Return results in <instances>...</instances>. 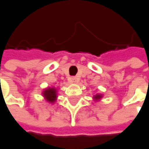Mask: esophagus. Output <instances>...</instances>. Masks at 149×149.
Masks as SVG:
<instances>
[{
	"instance_id": "34e87169",
	"label": "esophagus",
	"mask_w": 149,
	"mask_h": 149,
	"mask_svg": "<svg viewBox=\"0 0 149 149\" xmlns=\"http://www.w3.org/2000/svg\"><path fill=\"white\" fill-rule=\"evenodd\" d=\"M70 82H76V81H77V77H70L69 79Z\"/></svg>"
}]
</instances>
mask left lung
Masks as SVG:
<instances>
[{
	"mask_svg": "<svg viewBox=\"0 0 149 149\" xmlns=\"http://www.w3.org/2000/svg\"><path fill=\"white\" fill-rule=\"evenodd\" d=\"M101 97H102V95H95V96H94V99H95V100H99Z\"/></svg>",
	"mask_w": 149,
	"mask_h": 149,
	"instance_id": "8db88e82",
	"label": "left lung"
}]
</instances>
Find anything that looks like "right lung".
I'll list each match as a JSON object with an SVG mask.
<instances>
[{
  "mask_svg": "<svg viewBox=\"0 0 149 149\" xmlns=\"http://www.w3.org/2000/svg\"><path fill=\"white\" fill-rule=\"evenodd\" d=\"M44 96L49 102H54L56 100V90L54 88H48L44 91Z\"/></svg>",
  "mask_w": 149,
  "mask_h": 149,
  "instance_id": "1",
  "label": "right lung"
}]
</instances>
